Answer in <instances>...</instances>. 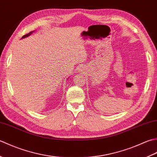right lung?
<instances>
[{
    "mask_svg": "<svg viewBox=\"0 0 157 157\" xmlns=\"http://www.w3.org/2000/svg\"><path fill=\"white\" fill-rule=\"evenodd\" d=\"M34 31H32V32H30V33H29L28 34H25V35H24V36H22V38H25V37H27V36H30V35L33 33Z\"/></svg>",
    "mask_w": 157,
    "mask_h": 157,
    "instance_id": "obj_1",
    "label": "right lung"
}]
</instances>
